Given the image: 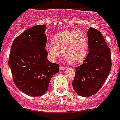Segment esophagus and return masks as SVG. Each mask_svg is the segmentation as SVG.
Wrapping results in <instances>:
<instances>
[{
	"instance_id": "esophagus-1",
	"label": "esophagus",
	"mask_w": 120,
	"mask_h": 120,
	"mask_svg": "<svg viewBox=\"0 0 120 120\" xmlns=\"http://www.w3.org/2000/svg\"><path fill=\"white\" fill-rule=\"evenodd\" d=\"M66 68V67L63 66H60V68H59L60 70H65Z\"/></svg>"
}]
</instances>
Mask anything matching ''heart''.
<instances>
[{
    "label": "heart",
    "mask_w": 120,
    "mask_h": 120,
    "mask_svg": "<svg viewBox=\"0 0 120 120\" xmlns=\"http://www.w3.org/2000/svg\"><path fill=\"white\" fill-rule=\"evenodd\" d=\"M52 43L47 44L45 49L52 59H56L63 52L64 59L73 64L82 63L86 56L88 41L85 33L80 30L64 31L57 33Z\"/></svg>",
    "instance_id": "b5f03b06"
}]
</instances>
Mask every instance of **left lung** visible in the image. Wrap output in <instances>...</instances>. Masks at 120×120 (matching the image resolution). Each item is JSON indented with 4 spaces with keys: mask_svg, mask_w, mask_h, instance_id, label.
Instances as JSON below:
<instances>
[{
    "mask_svg": "<svg viewBox=\"0 0 120 120\" xmlns=\"http://www.w3.org/2000/svg\"><path fill=\"white\" fill-rule=\"evenodd\" d=\"M89 53L83 63L76 68L72 82L78 95L89 97L99 90L111 69V57L101 33L90 27L87 31Z\"/></svg>",
    "mask_w": 120,
    "mask_h": 120,
    "instance_id": "8db88e82",
    "label": "left lung"
}]
</instances>
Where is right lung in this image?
Wrapping results in <instances>:
<instances>
[{
  "instance_id": "add662e5",
  "label": "right lung",
  "mask_w": 120,
  "mask_h": 120,
  "mask_svg": "<svg viewBox=\"0 0 120 120\" xmlns=\"http://www.w3.org/2000/svg\"><path fill=\"white\" fill-rule=\"evenodd\" d=\"M45 25L30 28L13 41L9 59L13 80L21 91L32 97L45 94L58 64L47 59Z\"/></svg>"
}]
</instances>
